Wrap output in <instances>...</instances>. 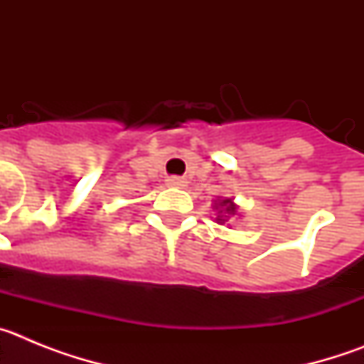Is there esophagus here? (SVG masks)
I'll return each instance as SVG.
<instances>
[{
	"instance_id": "esophagus-1",
	"label": "esophagus",
	"mask_w": 364,
	"mask_h": 364,
	"mask_svg": "<svg viewBox=\"0 0 364 364\" xmlns=\"http://www.w3.org/2000/svg\"><path fill=\"white\" fill-rule=\"evenodd\" d=\"M166 184L169 186V188H186V182L184 178H180V176H169V178L166 180Z\"/></svg>"
}]
</instances>
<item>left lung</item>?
Here are the masks:
<instances>
[{"label":"left lung","mask_w":364,"mask_h":364,"mask_svg":"<svg viewBox=\"0 0 364 364\" xmlns=\"http://www.w3.org/2000/svg\"><path fill=\"white\" fill-rule=\"evenodd\" d=\"M215 210L218 211L217 222L222 224V222H228V217H230V215L237 213V205L233 204L231 198H218V200L215 202Z\"/></svg>","instance_id":"1"}]
</instances>
